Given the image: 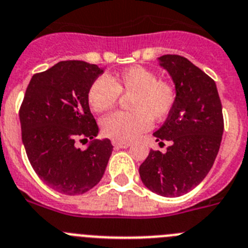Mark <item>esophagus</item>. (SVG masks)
<instances>
[{
	"label": "esophagus",
	"instance_id": "1",
	"mask_svg": "<svg viewBox=\"0 0 248 248\" xmlns=\"http://www.w3.org/2000/svg\"><path fill=\"white\" fill-rule=\"evenodd\" d=\"M112 145L115 146L116 148H128L131 146V143H128V142H116V141H113V142H112Z\"/></svg>",
	"mask_w": 248,
	"mask_h": 248
}]
</instances>
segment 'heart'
<instances>
[{
	"label": "heart",
	"instance_id": "b5f03b06",
	"mask_svg": "<svg viewBox=\"0 0 248 248\" xmlns=\"http://www.w3.org/2000/svg\"><path fill=\"white\" fill-rule=\"evenodd\" d=\"M120 94L128 96V112H113L101 120V130L116 142H130L147 131L152 120L169 116L177 100L173 83L158 79L155 71L132 66L112 77H98L87 92L88 105L94 112H105L117 103Z\"/></svg>",
	"mask_w": 248,
	"mask_h": 248
}]
</instances>
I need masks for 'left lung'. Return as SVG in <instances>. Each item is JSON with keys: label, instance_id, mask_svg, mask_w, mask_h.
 Returning a JSON list of instances; mask_svg holds the SVG:
<instances>
[{"label": "left lung", "instance_id": "obj_1", "mask_svg": "<svg viewBox=\"0 0 248 248\" xmlns=\"http://www.w3.org/2000/svg\"><path fill=\"white\" fill-rule=\"evenodd\" d=\"M172 77L177 100L156 141H170L167 152L151 150L140 166V177L152 192L178 197L189 192L210 172L223 133L222 105L216 83L197 66L178 55L161 56Z\"/></svg>", "mask_w": 248, "mask_h": 248}]
</instances>
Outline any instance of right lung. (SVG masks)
<instances>
[{
    "label": "right lung",
    "instance_id": "right-lung-1",
    "mask_svg": "<svg viewBox=\"0 0 248 248\" xmlns=\"http://www.w3.org/2000/svg\"><path fill=\"white\" fill-rule=\"evenodd\" d=\"M103 72L85 61H61L33 75L20 108L22 142L32 169L47 186L82 195L102 178L112 154L108 139L94 140L88 88ZM92 139L86 150L77 141Z\"/></svg>",
    "mask_w": 248,
    "mask_h": 248
}]
</instances>
